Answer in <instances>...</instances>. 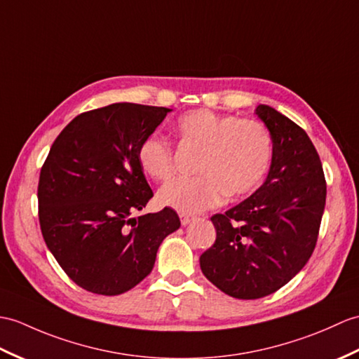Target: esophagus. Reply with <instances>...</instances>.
Here are the masks:
<instances>
[{
  "instance_id": "esophagus-1",
  "label": "esophagus",
  "mask_w": 359,
  "mask_h": 359,
  "mask_svg": "<svg viewBox=\"0 0 359 359\" xmlns=\"http://www.w3.org/2000/svg\"><path fill=\"white\" fill-rule=\"evenodd\" d=\"M179 217H180V223L183 224V226H187V224H189L191 222L194 220V215H189V214H185V212H180Z\"/></svg>"
}]
</instances>
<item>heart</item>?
Listing matches in <instances>:
<instances>
[{
	"mask_svg": "<svg viewBox=\"0 0 359 359\" xmlns=\"http://www.w3.org/2000/svg\"><path fill=\"white\" fill-rule=\"evenodd\" d=\"M176 131L183 144L202 149L196 177H180L159 191V202L180 212H200L224 197L251 193L272 159V137L262 122L197 108L180 114ZM137 162L149 179L166 182L176 171L170 142L149 135L137 148Z\"/></svg>",
	"mask_w": 359,
	"mask_h": 359,
	"instance_id": "1",
	"label": "heart"
}]
</instances>
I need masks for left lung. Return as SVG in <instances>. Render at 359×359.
<instances>
[{"instance_id":"1","label":"left lung","mask_w":359,"mask_h":359,"mask_svg":"<svg viewBox=\"0 0 359 359\" xmlns=\"http://www.w3.org/2000/svg\"><path fill=\"white\" fill-rule=\"evenodd\" d=\"M255 114L272 137L269 174L251 197L212 215L217 237L200 255L205 277L240 299L273 294L304 268L326 205L323 165L306 131L269 105Z\"/></svg>"}]
</instances>
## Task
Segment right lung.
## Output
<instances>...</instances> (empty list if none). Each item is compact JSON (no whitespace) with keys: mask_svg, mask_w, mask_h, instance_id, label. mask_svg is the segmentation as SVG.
I'll return each mask as SVG.
<instances>
[{"mask_svg":"<svg viewBox=\"0 0 359 359\" xmlns=\"http://www.w3.org/2000/svg\"><path fill=\"white\" fill-rule=\"evenodd\" d=\"M168 111L119 102L81 113L41 168V232L64 272L88 292L119 295L139 285L163 238L180 226L168 206L133 217L153 197L137 148Z\"/></svg>","mask_w":359,"mask_h":359,"instance_id":"obj_1","label":"right lung"}]
</instances>
